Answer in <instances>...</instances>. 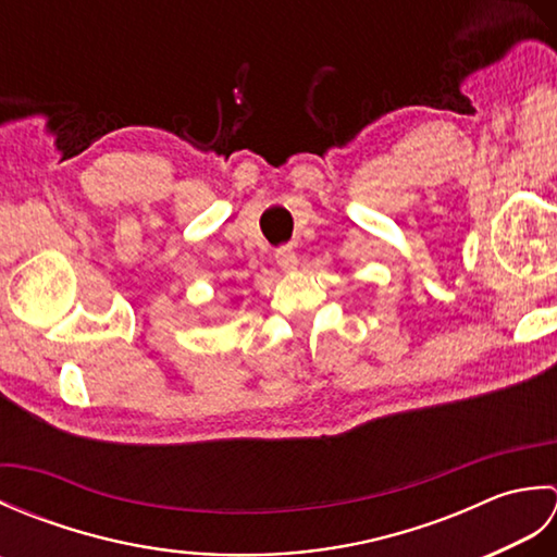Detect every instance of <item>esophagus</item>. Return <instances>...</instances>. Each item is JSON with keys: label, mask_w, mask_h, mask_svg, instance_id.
Returning a JSON list of instances; mask_svg holds the SVG:
<instances>
[{"label": "esophagus", "mask_w": 557, "mask_h": 557, "mask_svg": "<svg viewBox=\"0 0 557 557\" xmlns=\"http://www.w3.org/2000/svg\"><path fill=\"white\" fill-rule=\"evenodd\" d=\"M275 260H277V265H280L282 270H297V263H299L297 251H294L292 244L280 246L277 251H275Z\"/></svg>", "instance_id": "obj_1"}]
</instances>
